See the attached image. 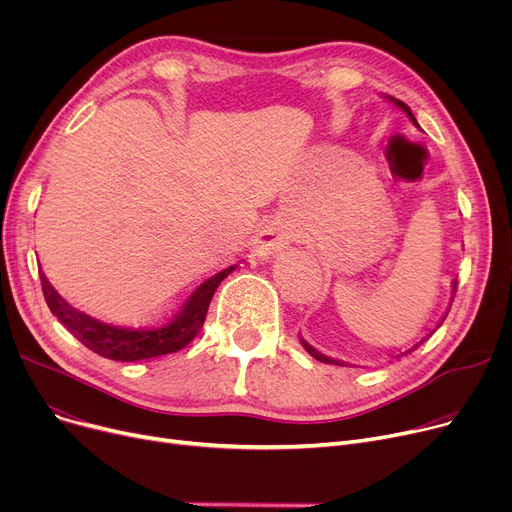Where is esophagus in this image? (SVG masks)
<instances>
[{"mask_svg":"<svg viewBox=\"0 0 512 512\" xmlns=\"http://www.w3.org/2000/svg\"><path fill=\"white\" fill-rule=\"evenodd\" d=\"M290 240H292V230L284 222L280 220L270 222L265 224L255 236V253L259 257H270L282 247H286Z\"/></svg>","mask_w":512,"mask_h":512,"instance_id":"obj_1","label":"esophagus"}]
</instances>
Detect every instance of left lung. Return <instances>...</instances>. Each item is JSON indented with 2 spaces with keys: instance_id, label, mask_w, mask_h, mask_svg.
Masks as SVG:
<instances>
[{
  "instance_id": "8db88e82",
  "label": "left lung",
  "mask_w": 512,
  "mask_h": 512,
  "mask_svg": "<svg viewBox=\"0 0 512 512\" xmlns=\"http://www.w3.org/2000/svg\"><path fill=\"white\" fill-rule=\"evenodd\" d=\"M388 99H390L392 103H396V105L400 107V110H402V112H405V114H407V116L411 118V122H413L415 126H419V124H417V120H415V116H413V112L409 110V105H407V103H402V101H398V99H394V97H388ZM452 288L456 290V280H454ZM450 305H452V303H450ZM434 332H436V330H434ZM434 332H432V334H434ZM425 338H427V336H425ZM425 338H423V340H425ZM299 340H301V344H303V348H305V351H307V353H309V355H311L313 359H317V361H321V363H332V365H342L340 361H336V359H330V357H326V355H321L319 351H315V348H313V346H311V344H309V342H307L305 338H299ZM423 340H421V342H423ZM421 342H419V344H421ZM419 344H415L413 348H409V351H405V353H402V355H407V353H413V351H415V348H417Z\"/></svg>"
}]
</instances>
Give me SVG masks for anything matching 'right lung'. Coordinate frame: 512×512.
Returning a JSON list of instances; mask_svg holds the SVG:
<instances>
[{"label":"right lung","mask_w":512,"mask_h":512,"mask_svg":"<svg viewBox=\"0 0 512 512\" xmlns=\"http://www.w3.org/2000/svg\"><path fill=\"white\" fill-rule=\"evenodd\" d=\"M234 267L236 265H230L226 270L209 276L193 292H188V297L178 305H172L145 321H137V324H110V321L80 313L60 297L43 272H39V276L49 311L62 321L74 338L105 359L141 361L176 353L199 334L215 288L230 272H234Z\"/></svg>","instance_id":"1"}]
</instances>
